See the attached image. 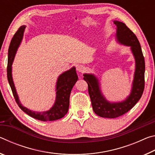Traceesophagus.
<instances>
[{
  "label": "esophagus",
  "instance_id": "1",
  "mask_svg": "<svg viewBox=\"0 0 155 155\" xmlns=\"http://www.w3.org/2000/svg\"><path fill=\"white\" fill-rule=\"evenodd\" d=\"M77 70L79 72H85V67L83 65H79L77 66Z\"/></svg>",
  "mask_w": 155,
  "mask_h": 155
}]
</instances>
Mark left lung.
<instances>
[{"mask_svg":"<svg viewBox=\"0 0 155 155\" xmlns=\"http://www.w3.org/2000/svg\"><path fill=\"white\" fill-rule=\"evenodd\" d=\"M116 25V39L119 43L130 46L135 60V71L132 89L127 99L118 103L107 101L101 93L98 78L91 74H84L83 79L87 83L91 105L96 115L107 118H115L124 115L133 108L142 96L144 90L145 61L138 39L124 23L114 21Z\"/></svg>","mask_w":155,"mask_h":155,"instance_id":"1","label":"left lung"}]
</instances>
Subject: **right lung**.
Listing matches in <instances>:
<instances>
[{
  "label": "right lung",
  "instance_id": "1",
  "mask_svg": "<svg viewBox=\"0 0 155 155\" xmlns=\"http://www.w3.org/2000/svg\"><path fill=\"white\" fill-rule=\"evenodd\" d=\"M26 26H21L14 34L10 43L8 51V63H7V79L11 87L13 95L14 96L18 105L20 108L33 118L41 121H54L62 118L67 114L70 104V95L72 89L78 80V76L76 72L75 67L65 72L57 78L56 84V99L54 105L46 111L37 112L29 110L22 106L18 98L15 87L13 81L12 74V65L14 61L15 54L22 40L23 34Z\"/></svg>",
  "mask_w": 155,
  "mask_h": 155
}]
</instances>
